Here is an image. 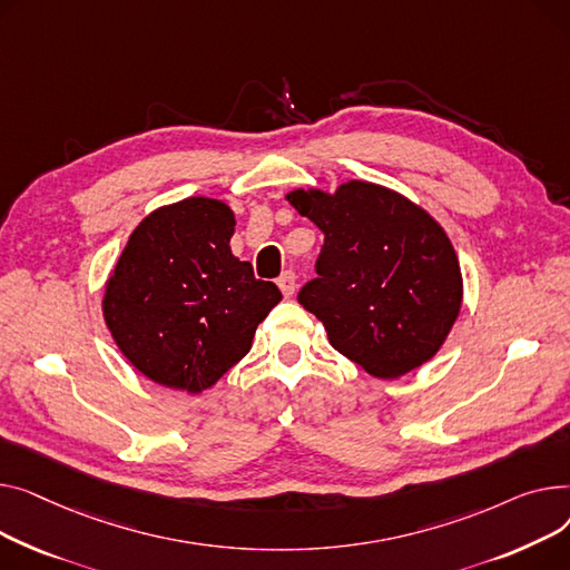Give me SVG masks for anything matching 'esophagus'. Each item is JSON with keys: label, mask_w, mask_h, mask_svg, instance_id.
Segmentation results:
<instances>
[{"label": "esophagus", "mask_w": 570, "mask_h": 570, "mask_svg": "<svg viewBox=\"0 0 570 570\" xmlns=\"http://www.w3.org/2000/svg\"><path fill=\"white\" fill-rule=\"evenodd\" d=\"M278 287H281V292H283V296H292L294 294V289H296V276L292 274V272H285L281 278H278Z\"/></svg>", "instance_id": "34e87169"}]
</instances>
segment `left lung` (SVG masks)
Listing matches in <instances>:
<instances>
[{
    "label": "left lung",
    "instance_id": "obj_1",
    "mask_svg": "<svg viewBox=\"0 0 570 570\" xmlns=\"http://www.w3.org/2000/svg\"><path fill=\"white\" fill-rule=\"evenodd\" d=\"M287 199L324 232L317 278L296 298L324 324L331 345L380 380L432 358L462 304L460 264L444 229L407 197L367 181H347L333 195L294 190Z\"/></svg>",
    "mask_w": 570,
    "mask_h": 570
}]
</instances>
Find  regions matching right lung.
<instances>
[{"label":"right lung","mask_w":570,"mask_h":570,"mask_svg":"<svg viewBox=\"0 0 570 570\" xmlns=\"http://www.w3.org/2000/svg\"><path fill=\"white\" fill-rule=\"evenodd\" d=\"M234 214L186 197L149 214L106 285L104 317L121 354L156 384L199 393L250 350L283 298L229 250Z\"/></svg>","instance_id":"right-lung-1"}]
</instances>
